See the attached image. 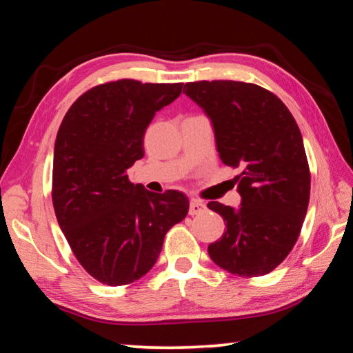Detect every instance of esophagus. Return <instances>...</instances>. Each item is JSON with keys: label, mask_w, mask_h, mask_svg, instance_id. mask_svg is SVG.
Wrapping results in <instances>:
<instances>
[{"label": "esophagus", "mask_w": 353, "mask_h": 353, "mask_svg": "<svg viewBox=\"0 0 353 353\" xmlns=\"http://www.w3.org/2000/svg\"><path fill=\"white\" fill-rule=\"evenodd\" d=\"M205 210V204L199 199H191L190 201V214L191 216H194V214H199Z\"/></svg>", "instance_id": "obj_1"}]
</instances>
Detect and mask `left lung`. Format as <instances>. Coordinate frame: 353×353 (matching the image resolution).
Segmentation results:
<instances>
[{"instance_id":"8db88e82","label":"left lung","mask_w":353,"mask_h":353,"mask_svg":"<svg viewBox=\"0 0 353 353\" xmlns=\"http://www.w3.org/2000/svg\"><path fill=\"white\" fill-rule=\"evenodd\" d=\"M183 93L212 119L223 163L241 171L238 210L207 204L227 225L208 255L235 276H265L294 248L308 208L312 176L296 119L255 83L198 81L185 83Z\"/></svg>"}]
</instances>
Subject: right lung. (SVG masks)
<instances>
[{
  "instance_id": "right-lung-1",
  "label": "right lung",
  "mask_w": 353,
  "mask_h": 353,
  "mask_svg": "<svg viewBox=\"0 0 353 353\" xmlns=\"http://www.w3.org/2000/svg\"><path fill=\"white\" fill-rule=\"evenodd\" d=\"M183 83L119 79L90 88L63 117L52 162V205L77 261L93 279L121 286L157 261L166 232L188 213L183 193H151L129 181L145 155L143 137L155 112Z\"/></svg>"
}]
</instances>
